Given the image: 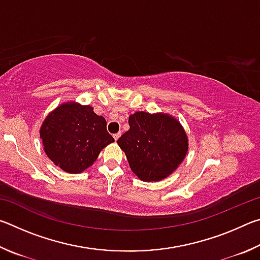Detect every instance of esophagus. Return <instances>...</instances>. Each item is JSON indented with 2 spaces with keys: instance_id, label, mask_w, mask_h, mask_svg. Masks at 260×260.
Here are the masks:
<instances>
[{
  "instance_id": "34e87169",
  "label": "esophagus",
  "mask_w": 260,
  "mask_h": 260,
  "mask_svg": "<svg viewBox=\"0 0 260 260\" xmlns=\"http://www.w3.org/2000/svg\"><path fill=\"white\" fill-rule=\"evenodd\" d=\"M113 138H114V140H116V141H117L118 139H119V138H120V133H117V134H114V135H113Z\"/></svg>"
}]
</instances>
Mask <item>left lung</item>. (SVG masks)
Returning a JSON list of instances; mask_svg holds the SVG:
<instances>
[{
	"mask_svg": "<svg viewBox=\"0 0 260 260\" xmlns=\"http://www.w3.org/2000/svg\"><path fill=\"white\" fill-rule=\"evenodd\" d=\"M129 129L118 139L133 172L143 181H160L177 170L188 151L180 122L164 113L131 114Z\"/></svg>",
	"mask_w": 260,
	"mask_h": 260,
	"instance_id": "1",
	"label": "left lung"
}]
</instances>
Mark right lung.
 <instances>
[{
  "label": "right lung",
  "instance_id": "1",
  "mask_svg": "<svg viewBox=\"0 0 260 260\" xmlns=\"http://www.w3.org/2000/svg\"><path fill=\"white\" fill-rule=\"evenodd\" d=\"M47 156L69 173H80L98 159L101 150L114 139L107 121L90 105L61 104L43 121L40 129Z\"/></svg>",
  "mask_w": 260,
  "mask_h": 260
}]
</instances>
